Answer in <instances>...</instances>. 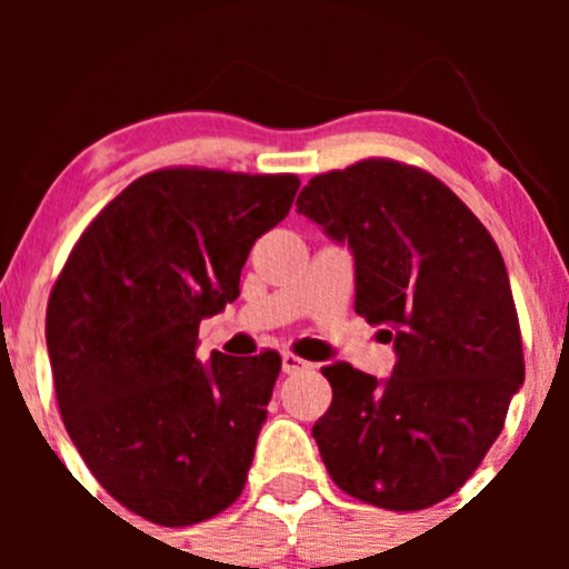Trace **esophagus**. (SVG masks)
<instances>
[{
  "instance_id": "esophagus-1",
  "label": "esophagus",
  "mask_w": 569,
  "mask_h": 569,
  "mask_svg": "<svg viewBox=\"0 0 569 569\" xmlns=\"http://www.w3.org/2000/svg\"><path fill=\"white\" fill-rule=\"evenodd\" d=\"M302 369H311V363H308V360H302L300 355L283 352V371H286V375H297V371H302Z\"/></svg>"
}]
</instances>
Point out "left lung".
<instances>
[{"mask_svg":"<svg viewBox=\"0 0 569 569\" xmlns=\"http://www.w3.org/2000/svg\"><path fill=\"white\" fill-rule=\"evenodd\" d=\"M297 211L355 252V313L386 325V382L321 369L332 401L313 423L321 462L347 496L391 512L440 503L501 435L526 377L501 250L440 178L396 159L319 173Z\"/></svg>","mask_w":569,"mask_h":569,"instance_id":"8db88e82","label":"left lung"}]
</instances>
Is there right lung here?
Here are the masks:
<instances>
[{
    "label": "right lung",
    "instance_id": "1",
    "mask_svg": "<svg viewBox=\"0 0 569 569\" xmlns=\"http://www.w3.org/2000/svg\"><path fill=\"white\" fill-rule=\"evenodd\" d=\"M297 189L295 173L153 170L57 274L46 347L62 423L99 485L151 523H203L242 496L280 355L200 363L198 327L237 300L250 248Z\"/></svg>",
    "mask_w": 569,
    "mask_h": 569
}]
</instances>
